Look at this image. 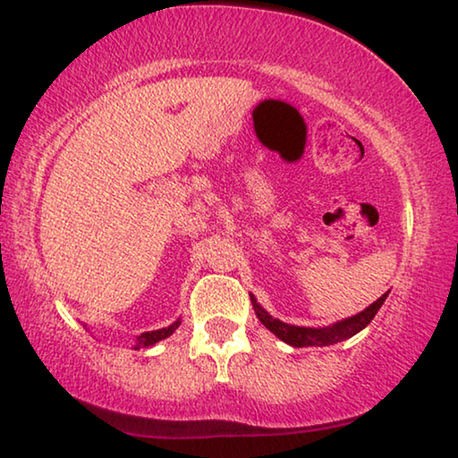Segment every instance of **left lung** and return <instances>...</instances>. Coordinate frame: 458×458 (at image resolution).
Listing matches in <instances>:
<instances>
[{"label": "left lung", "instance_id": "left-lung-1", "mask_svg": "<svg viewBox=\"0 0 458 458\" xmlns=\"http://www.w3.org/2000/svg\"><path fill=\"white\" fill-rule=\"evenodd\" d=\"M387 293H384L377 302H373L369 309H365L359 315L344 318V321L335 323L334 327H325V329H312V327H296V325H287L279 318H273L268 312L262 309V306L256 302V298L250 293V300H252L254 312L256 317L260 318V323L265 325L268 331H273L279 340H284L285 344H290L293 348H304V346H331V344H337L342 340H348L359 334L360 329H365L369 323L373 321V317L377 315V310L381 309V304L386 302Z\"/></svg>", "mask_w": 458, "mask_h": 458}]
</instances>
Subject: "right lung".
Segmentation results:
<instances>
[{"label": "right lung", "instance_id": "right-lung-1", "mask_svg": "<svg viewBox=\"0 0 458 458\" xmlns=\"http://www.w3.org/2000/svg\"><path fill=\"white\" fill-rule=\"evenodd\" d=\"M179 323H181V321H174L173 325H168V327H165V329H156V331H148V334H141L140 337H137V348H141V346H152V344L165 340V337L171 335L173 331L179 327Z\"/></svg>", "mask_w": 458, "mask_h": 458}]
</instances>
